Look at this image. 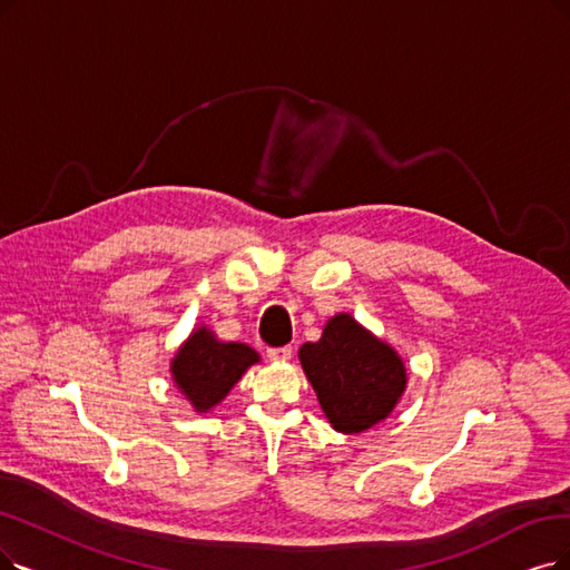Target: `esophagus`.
I'll return each mask as SVG.
<instances>
[{"instance_id":"obj_1","label":"esophagus","mask_w":570,"mask_h":570,"mask_svg":"<svg viewBox=\"0 0 570 570\" xmlns=\"http://www.w3.org/2000/svg\"><path fill=\"white\" fill-rule=\"evenodd\" d=\"M292 353H294L292 346H281V348H268L266 357L273 360V362H285V360L292 357Z\"/></svg>"}]
</instances>
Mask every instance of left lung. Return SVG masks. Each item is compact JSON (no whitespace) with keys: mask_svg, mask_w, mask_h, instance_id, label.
Returning a JSON list of instances; mask_svg holds the SVG:
<instances>
[{"mask_svg":"<svg viewBox=\"0 0 570 570\" xmlns=\"http://www.w3.org/2000/svg\"><path fill=\"white\" fill-rule=\"evenodd\" d=\"M299 360L325 416L346 435L389 416L406 383L400 355L346 313L332 317L321 341L304 344Z\"/></svg>","mask_w":570,"mask_h":570,"instance_id":"1","label":"left lung"}]
</instances>
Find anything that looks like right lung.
Wrapping results in <instances>:
<instances>
[{
    "mask_svg": "<svg viewBox=\"0 0 570 570\" xmlns=\"http://www.w3.org/2000/svg\"><path fill=\"white\" fill-rule=\"evenodd\" d=\"M259 355L245 344H222L206 327L194 332L173 360V379L198 412L224 400Z\"/></svg>",
    "mask_w": 570,
    "mask_h": 570,
    "instance_id": "1",
    "label": "right lung"
}]
</instances>
